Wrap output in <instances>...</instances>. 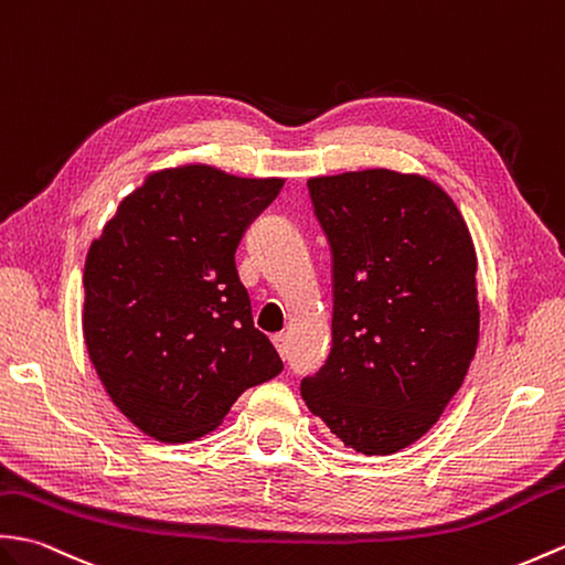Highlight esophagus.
Returning <instances> with one entry per match:
<instances>
[{"mask_svg":"<svg viewBox=\"0 0 565 565\" xmlns=\"http://www.w3.org/2000/svg\"><path fill=\"white\" fill-rule=\"evenodd\" d=\"M271 342H274V347H277L279 356H281V359H286V353H288V337H286L284 332H279V334H274V337H271Z\"/></svg>","mask_w":565,"mask_h":565,"instance_id":"obj_1","label":"esophagus"}]
</instances>
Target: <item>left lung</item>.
<instances>
[{
    "mask_svg": "<svg viewBox=\"0 0 565 565\" xmlns=\"http://www.w3.org/2000/svg\"><path fill=\"white\" fill-rule=\"evenodd\" d=\"M332 255V349L300 380L308 409L363 455L418 440L479 342L477 255L430 180L375 168L308 182Z\"/></svg>",
    "mask_w": 565,
    "mask_h": 565,
    "instance_id": "left-lung-1",
    "label": "left lung"
}]
</instances>
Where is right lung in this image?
Returning a JSON list of instances; mask_svg holds the SVG:
<instances>
[{
    "mask_svg": "<svg viewBox=\"0 0 565 565\" xmlns=\"http://www.w3.org/2000/svg\"><path fill=\"white\" fill-rule=\"evenodd\" d=\"M281 188L209 166L161 170L90 245L88 356L117 409L149 436L200 438L247 387L284 371L235 269L245 231Z\"/></svg>",
    "mask_w": 565,
    "mask_h": 565,
    "instance_id": "1",
    "label": "right lung"
}]
</instances>
